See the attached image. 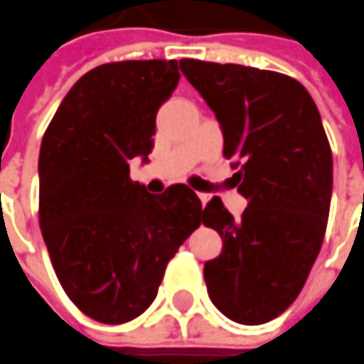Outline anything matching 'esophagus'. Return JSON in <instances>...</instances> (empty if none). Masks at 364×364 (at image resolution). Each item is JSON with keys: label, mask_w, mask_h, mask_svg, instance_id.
I'll list each match as a JSON object with an SVG mask.
<instances>
[{"label": "esophagus", "mask_w": 364, "mask_h": 364, "mask_svg": "<svg viewBox=\"0 0 364 364\" xmlns=\"http://www.w3.org/2000/svg\"><path fill=\"white\" fill-rule=\"evenodd\" d=\"M199 199H201V205L205 207L207 201H209V195H207V193H199Z\"/></svg>", "instance_id": "34e87169"}]
</instances>
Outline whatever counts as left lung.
I'll return each instance as SVG.
<instances>
[{"mask_svg": "<svg viewBox=\"0 0 364 364\" xmlns=\"http://www.w3.org/2000/svg\"><path fill=\"white\" fill-rule=\"evenodd\" d=\"M223 132L240 169L242 220L213 197L203 225L223 240L205 262L207 294L240 324H264L294 302L318 257L332 195V151L318 108L294 78L240 64L179 60Z\"/></svg>", "mask_w": 364, "mask_h": 364, "instance_id": "1", "label": "left lung"}]
</instances>
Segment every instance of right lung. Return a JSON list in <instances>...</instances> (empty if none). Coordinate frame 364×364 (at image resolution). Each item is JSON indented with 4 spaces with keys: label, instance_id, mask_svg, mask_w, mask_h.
Instances as JSON below:
<instances>
[{
    "label": "right lung",
    "instance_id": "add662e5",
    "mask_svg": "<svg viewBox=\"0 0 364 364\" xmlns=\"http://www.w3.org/2000/svg\"><path fill=\"white\" fill-rule=\"evenodd\" d=\"M177 60H124L86 72L40 146V230L58 280L90 318L122 324L153 304L169 259L201 225L187 185L146 193L129 161H146Z\"/></svg>",
    "mask_w": 364,
    "mask_h": 364
}]
</instances>
